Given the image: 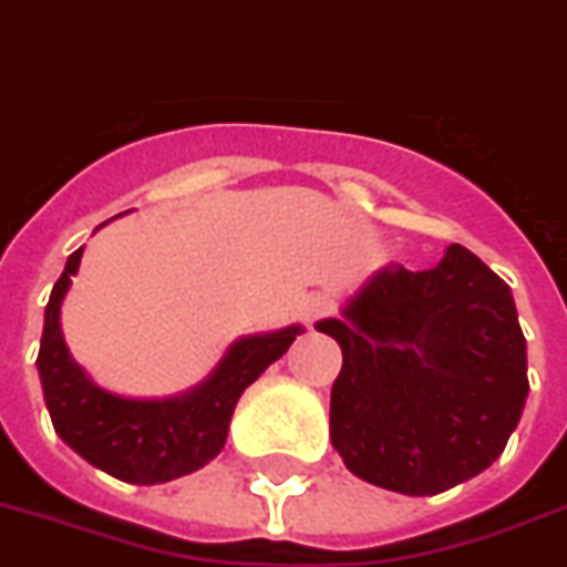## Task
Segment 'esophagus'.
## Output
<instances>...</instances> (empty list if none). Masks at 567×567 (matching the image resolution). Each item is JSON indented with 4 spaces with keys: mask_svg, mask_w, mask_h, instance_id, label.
I'll use <instances>...</instances> for the list:
<instances>
[{
    "mask_svg": "<svg viewBox=\"0 0 567 567\" xmlns=\"http://www.w3.org/2000/svg\"><path fill=\"white\" fill-rule=\"evenodd\" d=\"M299 313H301V319L308 322V326H313V322H319L322 317H329L331 299L329 296H322V292H310L308 299L301 301Z\"/></svg>",
    "mask_w": 567,
    "mask_h": 567,
    "instance_id": "esophagus-1",
    "label": "esophagus"
}]
</instances>
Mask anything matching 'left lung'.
Listing matches in <instances>:
<instances>
[{"mask_svg": "<svg viewBox=\"0 0 567 567\" xmlns=\"http://www.w3.org/2000/svg\"><path fill=\"white\" fill-rule=\"evenodd\" d=\"M319 331L340 343L331 445L352 475L433 496L491 466L526 406V338L505 280L451 245L427 271L385 266Z\"/></svg>", "mask_w": 567, "mask_h": 567, "instance_id": "1", "label": "left lung"}]
</instances>
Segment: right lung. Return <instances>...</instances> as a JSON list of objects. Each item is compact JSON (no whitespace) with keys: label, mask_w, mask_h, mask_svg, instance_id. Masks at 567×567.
Here are the masks:
<instances>
[{"label":"right lung","mask_w":567,"mask_h":567,"mask_svg":"<svg viewBox=\"0 0 567 567\" xmlns=\"http://www.w3.org/2000/svg\"><path fill=\"white\" fill-rule=\"evenodd\" d=\"M80 257L83 248L68 257L65 271L50 292L35 361L53 427L83 461L127 484H164L203 470L227 442L238 398L287 352L301 326L238 338L218 368L185 394L164 400L118 398L89 380L62 338L59 313Z\"/></svg>","instance_id":"right-lung-1"}]
</instances>
